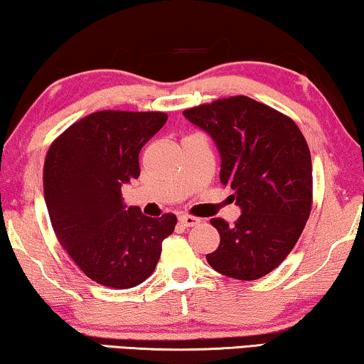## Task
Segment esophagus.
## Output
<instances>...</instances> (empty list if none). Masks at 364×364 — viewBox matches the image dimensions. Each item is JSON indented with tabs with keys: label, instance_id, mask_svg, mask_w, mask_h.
Listing matches in <instances>:
<instances>
[{
	"label": "esophagus",
	"instance_id": "1",
	"mask_svg": "<svg viewBox=\"0 0 364 364\" xmlns=\"http://www.w3.org/2000/svg\"><path fill=\"white\" fill-rule=\"evenodd\" d=\"M178 223H181L182 227H196L200 223V218L192 215H181L178 217Z\"/></svg>",
	"mask_w": 364,
	"mask_h": 364
}]
</instances>
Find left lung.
Masks as SVG:
<instances>
[{"label":"left lung","mask_w":364,"mask_h":364,"mask_svg":"<svg viewBox=\"0 0 364 364\" xmlns=\"http://www.w3.org/2000/svg\"><path fill=\"white\" fill-rule=\"evenodd\" d=\"M205 131L222 157L220 182L242 215L235 225L210 223L220 245L208 253L213 270L257 280L280 265L300 238L311 212V156L293 119L247 96L217 99L183 111Z\"/></svg>","instance_id":"8db88e82"}]
</instances>
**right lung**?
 <instances>
[{"label":"right lung","mask_w":364,"mask_h":364,"mask_svg":"<svg viewBox=\"0 0 364 364\" xmlns=\"http://www.w3.org/2000/svg\"><path fill=\"white\" fill-rule=\"evenodd\" d=\"M167 121L166 112L99 111L69 126L51 144L43 186L59 243L91 280L137 287L156 270L162 240L177 217L126 208L122 183L141 173L139 154Z\"/></svg>","instance_id":"1"}]
</instances>
